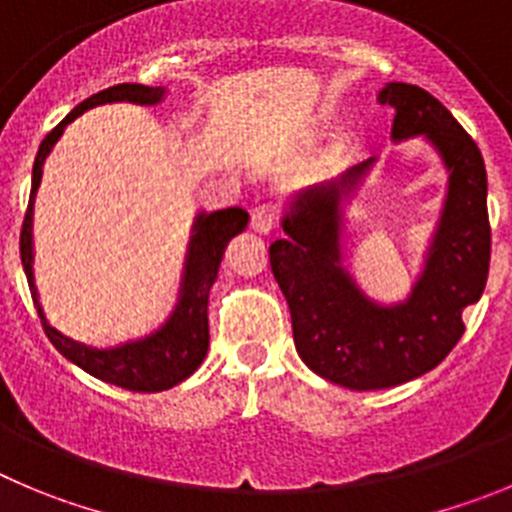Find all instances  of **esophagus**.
<instances>
[{"label":"esophagus","instance_id":"obj_1","mask_svg":"<svg viewBox=\"0 0 512 512\" xmlns=\"http://www.w3.org/2000/svg\"><path fill=\"white\" fill-rule=\"evenodd\" d=\"M275 222H278V214H275V207H270V204H257L250 212V224L255 232L267 234L275 227Z\"/></svg>","mask_w":512,"mask_h":512}]
</instances>
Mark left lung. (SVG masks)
Instances as JSON below:
<instances>
[{
    "instance_id": "left-lung-1",
    "label": "left lung",
    "mask_w": 512,
    "mask_h": 512,
    "mask_svg": "<svg viewBox=\"0 0 512 512\" xmlns=\"http://www.w3.org/2000/svg\"><path fill=\"white\" fill-rule=\"evenodd\" d=\"M379 103L394 108V141L427 136L450 171L442 217L409 298L374 303L341 265V202L374 159L295 194L283 217L288 237L270 245L298 356L318 376L356 391L399 386L442 364L465 333L462 310L480 300L490 270L487 174L477 143L417 85L389 83Z\"/></svg>"
}]
</instances>
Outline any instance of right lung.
Listing matches in <instances>:
<instances>
[{
  "instance_id": "1",
  "label": "right lung",
  "mask_w": 512,
  "mask_h": 512,
  "mask_svg": "<svg viewBox=\"0 0 512 512\" xmlns=\"http://www.w3.org/2000/svg\"><path fill=\"white\" fill-rule=\"evenodd\" d=\"M164 88H148V85L138 83H121L113 85L108 90L90 95L88 100L73 108L68 116L62 118L55 128L45 136L40 143V151L35 156V166H32V191L30 204H27L25 222H22V232H19V255H22V267H25L27 283H30L32 300L40 313L42 328H45L47 338L52 346L62 353V356L88 371L95 379L105 381V384H116L128 391H164L184 381L199 369V364L207 356L209 348V321H207V303L209 290H212L214 280H217L219 262H222L224 247L232 240L234 234H240L247 227L250 214L240 207L217 209V212L199 214L194 229H191L189 252H186L184 278H181L179 303H176L174 313L169 321L151 336L141 338V341L123 343L116 348H93L85 343L73 341V338L62 336L60 331L47 323L45 313H42L40 298H37L35 275H32V207H35L37 186L42 179V164H45L47 154L52 151L57 138L62 136L65 126L70 121L85 113L88 108L103 103H138V105H154L164 98Z\"/></svg>"
}]
</instances>
